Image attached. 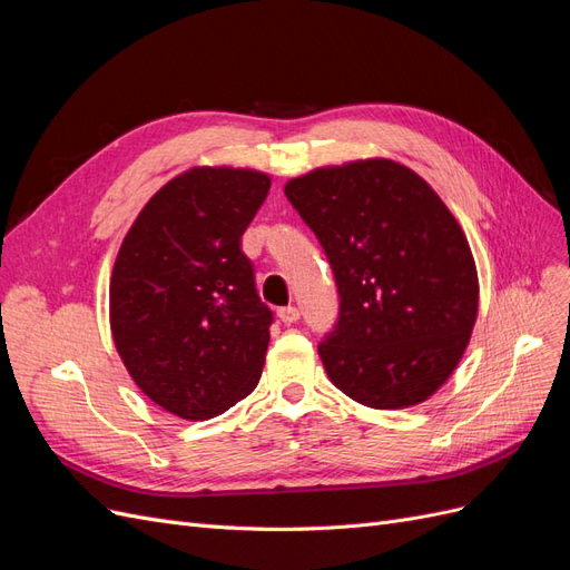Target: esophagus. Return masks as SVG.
Masks as SVG:
<instances>
[{
	"instance_id": "obj_1",
	"label": "esophagus",
	"mask_w": 570,
	"mask_h": 570,
	"mask_svg": "<svg viewBox=\"0 0 570 570\" xmlns=\"http://www.w3.org/2000/svg\"><path fill=\"white\" fill-rule=\"evenodd\" d=\"M278 318L285 323V325H292L299 321V308L297 306H281L278 308Z\"/></svg>"
}]
</instances>
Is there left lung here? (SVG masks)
Returning a JSON list of instances; mask_svg holds the SVG:
<instances>
[{"label":"left lung","mask_w":570,"mask_h":570,"mask_svg":"<svg viewBox=\"0 0 570 570\" xmlns=\"http://www.w3.org/2000/svg\"><path fill=\"white\" fill-rule=\"evenodd\" d=\"M285 195L318 237L340 321L318 344L333 385L371 409L430 400L454 373L478 318V271L459 220L392 159L323 166Z\"/></svg>","instance_id":"left-lung-1"}]
</instances>
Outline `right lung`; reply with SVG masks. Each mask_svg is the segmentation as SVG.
Masks as SVG:
<instances>
[{"label":"right lung","instance_id":"obj_1","mask_svg":"<svg viewBox=\"0 0 570 570\" xmlns=\"http://www.w3.org/2000/svg\"><path fill=\"white\" fill-rule=\"evenodd\" d=\"M268 189L262 170L195 166L142 206L118 249V356L154 404L185 421L228 411L262 377L273 314L239 239Z\"/></svg>","mask_w":570,"mask_h":570}]
</instances>
